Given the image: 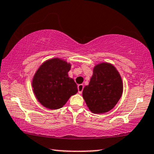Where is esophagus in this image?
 Listing matches in <instances>:
<instances>
[{
    "mask_svg": "<svg viewBox=\"0 0 154 154\" xmlns=\"http://www.w3.org/2000/svg\"><path fill=\"white\" fill-rule=\"evenodd\" d=\"M83 88H84V85H79L78 86H77V89H78V91H79V94H81V93L82 92Z\"/></svg>",
    "mask_w": 154,
    "mask_h": 154,
    "instance_id": "obj_1",
    "label": "esophagus"
}]
</instances>
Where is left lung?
Listing matches in <instances>:
<instances>
[{"label": "left lung", "instance_id": "1", "mask_svg": "<svg viewBox=\"0 0 154 154\" xmlns=\"http://www.w3.org/2000/svg\"><path fill=\"white\" fill-rule=\"evenodd\" d=\"M123 92L122 77L114 66L102 63L94 66L89 85L85 87L82 97L89 109L103 114L112 109Z\"/></svg>", "mask_w": 154, "mask_h": 154}]
</instances>
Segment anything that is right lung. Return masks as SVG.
Returning a JSON list of instances; mask_svg holds the SVG:
<instances>
[{
  "instance_id": "obj_1",
  "label": "right lung",
  "mask_w": 154,
  "mask_h": 154,
  "mask_svg": "<svg viewBox=\"0 0 154 154\" xmlns=\"http://www.w3.org/2000/svg\"><path fill=\"white\" fill-rule=\"evenodd\" d=\"M71 65L60 58L47 60L40 65L32 79L33 92L45 107L57 109L78 91L77 84L68 77Z\"/></svg>"
}]
</instances>
